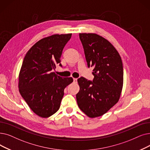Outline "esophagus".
Instances as JSON below:
<instances>
[{
    "mask_svg": "<svg viewBox=\"0 0 150 150\" xmlns=\"http://www.w3.org/2000/svg\"><path fill=\"white\" fill-rule=\"evenodd\" d=\"M74 82L76 83H77V79H74Z\"/></svg>",
    "mask_w": 150,
    "mask_h": 150,
    "instance_id": "esophagus-1",
    "label": "esophagus"
}]
</instances>
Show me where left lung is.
<instances>
[{
  "label": "left lung",
  "mask_w": 150,
  "mask_h": 150,
  "mask_svg": "<svg viewBox=\"0 0 150 150\" xmlns=\"http://www.w3.org/2000/svg\"><path fill=\"white\" fill-rule=\"evenodd\" d=\"M88 67H94L93 81L78 79V105L90 118L107 113L118 102L123 85L121 56L111 43L96 34H80Z\"/></svg>",
  "instance_id": "8db88e82"
}]
</instances>
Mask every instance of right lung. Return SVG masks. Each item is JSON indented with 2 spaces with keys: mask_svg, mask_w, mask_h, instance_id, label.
<instances>
[{
  "mask_svg": "<svg viewBox=\"0 0 150 150\" xmlns=\"http://www.w3.org/2000/svg\"><path fill=\"white\" fill-rule=\"evenodd\" d=\"M71 34H55L37 42L25 54L19 74V91L30 108L38 116L48 118L59 109L64 90L73 82L52 70L62 67L61 57Z\"/></svg>",
  "mask_w": 150,
  "mask_h": 150,
  "instance_id": "right-lung-1",
  "label": "right lung"
}]
</instances>
